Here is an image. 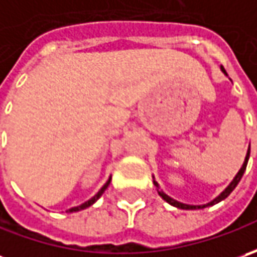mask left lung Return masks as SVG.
<instances>
[{
    "label": "left lung",
    "instance_id": "left-lung-1",
    "mask_svg": "<svg viewBox=\"0 0 257 257\" xmlns=\"http://www.w3.org/2000/svg\"><path fill=\"white\" fill-rule=\"evenodd\" d=\"M222 68V71L224 73V74L227 75V73L224 71V68L223 67H220ZM249 157H250V144H249V149H247V153H246V157H244V162H243L242 167H240V170L237 172V174L233 177V180L230 183H229V186L223 190L219 196H216L214 199H213L212 202L206 203V204H186V203H182L179 202V200H176V199H173V197H170L169 194H166V193L160 189V184L154 180V176H153V183L154 186H156V189H157V193H159V196L163 199L164 202H167L169 204H172V206H174V207H177V209H183V210H196V209H204V207H209V206H213V204H216V203L222 202V200H224L230 193L234 190V187L239 184V182H240V179H242L243 173H244V170H246V166H247V162H249Z\"/></svg>",
    "mask_w": 257,
    "mask_h": 257
}]
</instances>
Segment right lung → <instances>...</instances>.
<instances>
[{
	"label": "right lung",
	"mask_w": 257,
	"mask_h": 257,
	"mask_svg": "<svg viewBox=\"0 0 257 257\" xmlns=\"http://www.w3.org/2000/svg\"><path fill=\"white\" fill-rule=\"evenodd\" d=\"M110 182H111V176L108 177V180L104 183L103 187H101V189H100L98 192L95 193V194H94V196H93V197H91V199H90V200H87V202H84V203H83V204H80V206H77V207H71V209H68L67 212H68V213L80 212V210H84V209H87V207H90L91 204H94V203L97 202V200H98V199L101 197V194H103V193L105 192V189L108 187V184H110Z\"/></svg>",
	"instance_id": "right-lung-1"
}]
</instances>
